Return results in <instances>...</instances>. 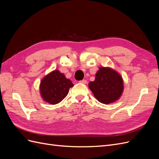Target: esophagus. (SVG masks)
Instances as JSON below:
<instances>
[{
  "instance_id": "1",
  "label": "esophagus",
  "mask_w": 159,
  "mask_h": 159,
  "mask_svg": "<svg viewBox=\"0 0 159 159\" xmlns=\"http://www.w3.org/2000/svg\"><path fill=\"white\" fill-rule=\"evenodd\" d=\"M80 82L81 83V84H85L86 83H87V81H86L85 80H83L80 81Z\"/></svg>"
}]
</instances>
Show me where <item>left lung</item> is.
Segmentation results:
<instances>
[{
  "label": "left lung",
  "instance_id": "obj_1",
  "mask_svg": "<svg viewBox=\"0 0 159 159\" xmlns=\"http://www.w3.org/2000/svg\"><path fill=\"white\" fill-rule=\"evenodd\" d=\"M89 88L98 102L109 104L117 101L124 89L122 76L109 67H100L93 81L89 83Z\"/></svg>",
  "mask_w": 159,
  "mask_h": 159
}]
</instances>
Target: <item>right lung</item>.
I'll list each match as a JSON object with an SVG mask.
<instances>
[{
	"label": "right lung",
	"mask_w": 159,
	"mask_h": 159,
	"mask_svg": "<svg viewBox=\"0 0 159 159\" xmlns=\"http://www.w3.org/2000/svg\"><path fill=\"white\" fill-rule=\"evenodd\" d=\"M73 86L70 80L58 70H55L41 80L39 87L41 98L46 103L56 105L66 97Z\"/></svg>",
	"instance_id": "right-lung-1"
}]
</instances>
